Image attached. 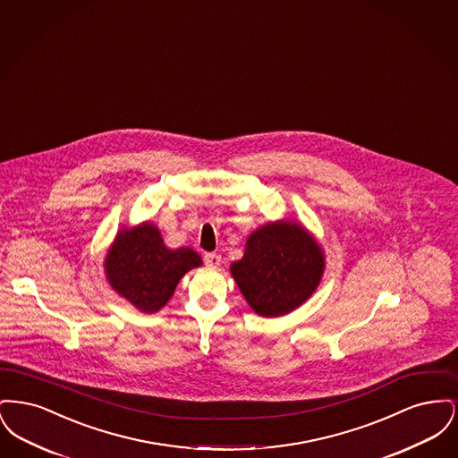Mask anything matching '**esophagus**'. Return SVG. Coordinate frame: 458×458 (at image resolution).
<instances>
[{
  "mask_svg": "<svg viewBox=\"0 0 458 458\" xmlns=\"http://www.w3.org/2000/svg\"><path fill=\"white\" fill-rule=\"evenodd\" d=\"M204 262L208 266H211V267H218L219 264H221V256L216 254V252H206L204 254Z\"/></svg>",
  "mask_w": 458,
  "mask_h": 458,
  "instance_id": "1",
  "label": "esophagus"
}]
</instances>
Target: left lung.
<instances>
[{"label": "left lung", "mask_w": 458, "mask_h": 458, "mask_svg": "<svg viewBox=\"0 0 458 458\" xmlns=\"http://www.w3.org/2000/svg\"><path fill=\"white\" fill-rule=\"evenodd\" d=\"M325 267L321 247L297 223H269L254 232L232 275L249 305L276 318L304 304Z\"/></svg>", "instance_id": "8db88e82"}]
</instances>
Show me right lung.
Instances as JSON below:
<instances>
[{
  "label": "right lung",
  "instance_id": "1",
  "mask_svg": "<svg viewBox=\"0 0 458 458\" xmlns=\"http://www.w3.org/2000/svg\"><path fill=\"white\" fill-rule=\"evenodd\" d=\"M200 264L196 250L166 249L159 230L144 223L118 233L105 267L109 284L122 297L142 312H156L172 299L178 280Z\"/></svg>",
  "mask_w": 458,
  "mask_h": 458
}]
</instances>
